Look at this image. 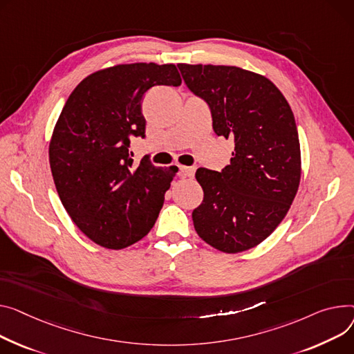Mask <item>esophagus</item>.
Here are the masks:
<instances>
[{
	"instance_id": "34e87169",
	"label": "esophagus",
	"mask_w": 354,
	"mask_h": 354,
	"mask_svg": "<svg viewBox=\"0 0 354 354\" xmlns=\"http://www.w3.org/2000/svg\"><path fill=\"white\" fill-rule=\"evenodd\" d=\"M180 171V175L182 176H187V178H194L195 176V168L194 167H180L179 168Z\"/></svg>"
}]
</instances>
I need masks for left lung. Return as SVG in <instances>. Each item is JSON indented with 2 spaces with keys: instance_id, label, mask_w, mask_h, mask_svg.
I'll return each instance as SVG.
<instances>
[{
  "instance_id": "8db88e82",
  "label": "left lung",
  "mask_w": 354,
  "mask_h": 354,
  "mask_svg": "<svg viewBox=\"0 0 354 354\" xmlns=\"http://www.w3.org/2000/svg\"><path fill=\"white\" fill-rule=\"evenodd\" d=\"M178 68L186 86L207 104L215 133L234 144L221 172L196 171L203 201L192 212L195 230L225 253L252 249L283 221L297 192L295 115L277 86L250 71L201 64Z\"/></svg>"
}]
</instances>
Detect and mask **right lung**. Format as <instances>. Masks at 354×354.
Instances as JSON below:
<instances>
[{"instance_id":"obj_1","label":"right lung","mask_w":354,"mask_h":354,"mask_svg":"<svg viewBox=\"0 0 354 354\" xmlns=\"http://www.w3.org/2000/svg\"><path fill=\"white\" fill-rule=\"evenodd\" d=\"M174 64L116 65L93 73L66 100L50 144V165L71 219L95 243L124 249L153 227L178 168L142 158L131 142L145 138L142 97L156 85L179 86Z\"/></svg>"}]
</instances>
